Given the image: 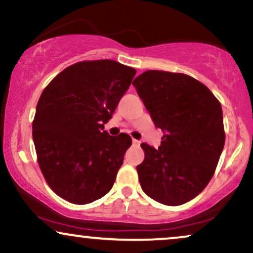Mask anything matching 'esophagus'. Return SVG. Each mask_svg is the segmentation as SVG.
<instances>
[{
  "mask_svg": "<svg viewBox=\"0 0 253 253\" xmlns=\"http://www.w3.org/2000/svg\"><path fill=\"white\" fill-rule=\"evenodd\" d=\"M133 145H135V146H140V141H139V140L133 139Z\"/></svg>",
  "mask_w": 253,
  "mask_h": 253,
  "instance_id": "esophagus-1",
  "label": "esophagus"
}]
</instances>
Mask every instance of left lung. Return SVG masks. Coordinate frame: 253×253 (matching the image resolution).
I'll return each instance as SVG.
<instances>
[{"instance_id":"8db88e82","label":"left lung","mask_w":253,"mask_h":253,"mask_svg":"<svg viewBox=\"0 0 253 253\" xmlns=\"http://www.w3.org/2000/svg\"><path fill=\"white\" fill-rule=\"evenodd\" d=\"M133 85L165 134L158 149L141 143L140 184L156 202L180 206L196 197L216 170L225 142L222 106L206 85L183 73L149 70Z\"/></svg>"}]
</instances>
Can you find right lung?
Returning <instances> with one entry per match:
<instances>
[{
  "label": "right lung",
  "mask_w": 253,
  "mask_h": 253,
  "mask_svg": "<svg viewBox=\"0 0 253 253\" xmlns=\"http://www.w3.org/2000/svg\"><path fill=\"white\" fill-rule=\"evenodd\" d=\"M135 73L116 60H85L63 70L42 92L33 139L42 174L64 200L87 204L113 187L132 139L111 136L104 125Z\"/></svg>",
  "instance_id": "right-lung-1"
}]
</instances>
